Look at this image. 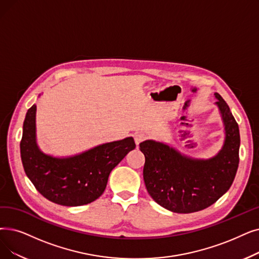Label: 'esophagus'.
I'll return each mask as SVG.
<instances>
[{
  "instance_id": "obj_1",
  "label": "esophagus",
  "mask_w": 259,
  "mask_h": 259,
  "mask_svg": "<svg viewBox=\"0 0 259 259\" xmlns=\"http://www.w3.org/2000/svg\"><path fill=\"white\" fill-rule=\"evenodd\" d=\"M146 140V136L144 133L142 132H137L136 134H134V141H136V144L139 145L141 144L142 142H144Z\"/></svg>"
}]
</instances>
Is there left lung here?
I'll return each mask as SVG.
<instances>
[{"label": "left lung", "instance_id": "obj_1", "mask_svg": "<svg viewBox=\"0 0 259 259\" xmlns=\"http://www.w3.org/2000/svg\"><path fill=\"white\" fill-rule=\"evenodd\" d=\"M227 138L222 150L210 160L198 161L181 155L154 141L140 144L145 155L144 182L157 204L168 210L188 213L204 209L231 187L239 164L238 123L228 104L216 93Z\"/></svg>", "mask_w": 259, "mask_h": 259}]
</instances>
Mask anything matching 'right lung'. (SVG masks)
Returning <instances> with one entry per match:
<instances>
[{"label": "right lung", "instance_id": "1", "mask_svg": "<svg viewBox=\"0 0 259 259\" xmlns=\"http://www.w3.org/2000/svg\"><path fill=\"white\" fill-rule=\"evenodd\" d=\"M36 106H31L23 123L20 143L24 171L38 192L64 206H79L98 199L105 192L111 170L136 148L132 138L97 146L82 154L56 159L43 154L35 138Z\"/></svg>", "mask_w": 259, "mask_h": 259}]
</instances>
